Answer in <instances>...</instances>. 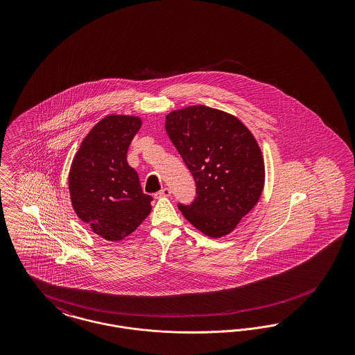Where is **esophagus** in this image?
I'll return each mask as SVG.
<instances>
[{"label":"esophagus","mask_w":355,"mask_h":355,"mask_svg":"<svg viewBox=\"0 0 355 355\" xmlns=\"http://www.w3.org/2000/svg\"><path fill=\"white\" fill-rule=\"evenodd\" d=\"M170 194H171V190H170L169 187H164L161 191H158V193L155 194V198H159V197H169Z\"/></svg>","instance_id":"1"}]
</instances>
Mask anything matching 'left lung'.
I'll return each mask as SVG.
<instances>
[{
  "label": "left lung",
  "mask_w": 355,
  "mask_h": 355,
  "mask_svg": "<svg viewBox=\"0 0 355 355\" xmlns=\"http://www.w3.org/2000/svg\"><path fill=\"white\" fill-rule=\"evenodd\" d=\"M165 128L197 186L196 200L178 209L206 236L232 233L263 190L265 164L254 135L234 116L203 105L171 112Z\"/></svg>",
  "instance_id": "8db88e82"
}]
</instances>
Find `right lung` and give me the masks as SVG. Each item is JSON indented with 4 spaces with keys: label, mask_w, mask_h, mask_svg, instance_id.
<instances>
[{
    "label": "right lung",
    "mask_w": 355,
    "mask_h": 355,
    "mask_svg": "<svg viewBox=\"0 0 355 355\" xmlns=\"http://www.w3.org/2000/svg\"><path fill=\"white\" fill-rule=\"evenodd\" d=\"M142 121L112 114L86 135L69 171V191L78 218L106 241L132 234L152 211L138 174L126 159Z\"/></svg>",
    "instance_id": "right-lung-1"
}]
</instances>
